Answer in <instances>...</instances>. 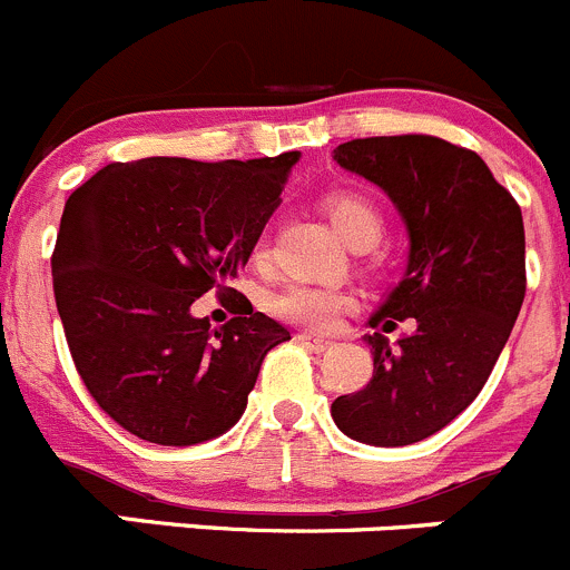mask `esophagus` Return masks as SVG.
Wrapping results in <instances>:
<instances>
[{
    "label": "esophagus",
    "mask_w": 570,
    "mask_h": 570,
    "mask_svg": "<svg viewBox=\"0 0 570 570\" xmlns=\"http://www.w3.org/2000/svg\"><path fill=\"white\" fill-rule=\"evenodd\" d=\"M297 340H301L303 345H306L308 351H314V353H323V351H328V347H334V342H331V340H325V336L301 334V336H297Z\"/></svg>",
    "instance_id": "obj_1"
}]
</instances>
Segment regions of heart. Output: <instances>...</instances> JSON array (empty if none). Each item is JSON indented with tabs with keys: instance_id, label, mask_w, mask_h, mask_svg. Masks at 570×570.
<instances>
[{
	"instance_id": "1",
	"label": "heart",
	"mask_w": 570,
	"mask_h": 570,
	"mask_svg": "<svg viewBox=\"0 0 570 570\" xmlns=\"http://www.w3.org/2000/svg\"><path fill=\"white\" fill-rule=\"evenodd\" d=\"M323 212L351 250H370L381 242L384 214L373 197L362 195V191H334L325 197ZM347 306H351V297L345 292L308 284L286 286L269 301V312L278 314L281 320L314 331L331 328Z\"/></svg>"
}]
</instances>
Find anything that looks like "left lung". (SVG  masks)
Instances as JSON below:
<instances>
[{
  "label": "left lung",
  "instance_id": "obj_1",
  "mask_svg": "<svg viewBox=\"0 0 570 570\" xmlns=\"http://www.w3.org/2000/svg\"><path fill=\"white\" fill-rule=\"evenodd\" d=\"M334 161L379 186L409 236L403 278L370 314L373 379L331 403L351 440L397 449L465 412L493 373L527 295L523 217L476 153L434 136L345 141ZM414 318L412 335L385 334Z\"/></svg>",
  "mask_w": 570,
  "mask_h": 570
}]
</instances>
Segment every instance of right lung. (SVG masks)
<instances>
[{"instance_id": "right-lung-1", "label": "right lung", "mask_w": 570, "mask_h": 570, "mask_svg": "<svg viewBox=\"0 0 570 570\" xmlns=\"http://www.w3.org/2000/svg\"><path fill=\"white\" fill-rule=\"evenodd\" d=\"M297 158L108 164L66 200L52 253L66 342L99 409L136 438L197 445L234 429L267 351L292 340L250 303L223 328L191 303L230 289Z\"/></svg>"}]
</instances>
